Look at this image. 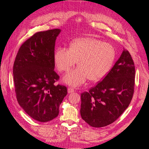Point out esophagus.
Wrapping results in <instances>:
<instances>
[{
	"instance_id": "1",
	"label": "esophagus",
	"mask_w": 149,
	"mask_h": 149,
	"mask_svg": "<svg viewBox=\"0 0 149 149\" xmlns=\"http://www.w3.org/2000/svg\"><path fill=\"white\" fill-rule=\"evenodd\" d=\"M74 92H75V91H74V89H73V88H72V87H69L68 89V93H74Z\"/></svg>"
}]
</instances>
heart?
<instances>
[{"mask_svg":"<svg viewBox=\"0 0 149 149\" xmlns=\"http://www.w3.org/2000/svg\"><path fill=\"white\" fill-rule=\"evenodd\" d=\"M116 50L112 45L93 37H82L70 42L69 49L58 47L54 52V61L60 72H67L77 62V68L65 75L63 81L74 87L88 79L97 82L102 79L113 66Z\"/></svg>","mask_w":149,"mask_h":149,"instance_id":"1","label":"heart"}]
</instances>
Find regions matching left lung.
Segmentation results:
<instances>
[{
    "mask_svg": "<svg viewBox=\"0 0 149 149\" xmlns=\"http://www.w3.org/2000/svg\"><path fill=\"white\" fill-rule=\"evenodd\" d=\"M135 74L134 62L124 50L101 81L81 95L82 119L94 127H104L116 120L132 99Z\"/></svg>",
    "mask_w": 149,
    "mask_h": 149,
    "instance_id": "obj_1",
    "label": "left lung"
}]
</instances>
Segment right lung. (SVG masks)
<instances>
[{"label": "right lung", "instance_id": "right-lung-1", "mask_svg": "<svg viewBox=\"0 0 149 149\" xmlns=\"http://www.w3.org/2000/svg\"><path fill=\"white\" fill-rule=\"evenodd\" d=\"M61 29L36 33L17 52L13 67L17 100L33 119L41 122L53 120L67 95V88L54 84L59 79L54 72L55 42Z\"/></svg>", "mask_w": 149, "mask_h": 149}]
</instances>
